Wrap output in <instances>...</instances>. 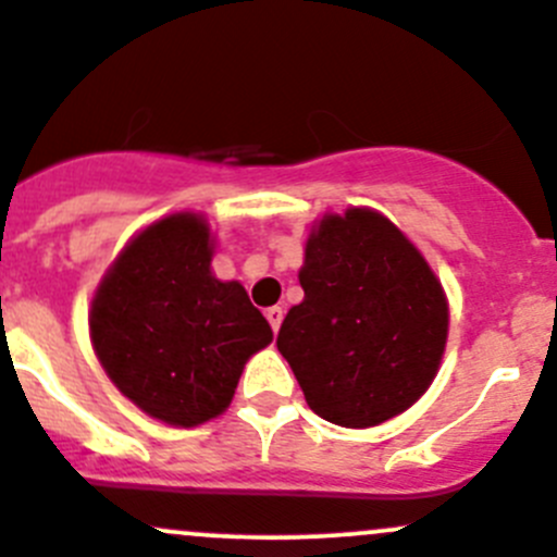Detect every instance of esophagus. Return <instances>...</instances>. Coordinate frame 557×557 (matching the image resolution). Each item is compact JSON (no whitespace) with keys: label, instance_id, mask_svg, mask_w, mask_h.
Segmentation results:
<instances>
[{"label":"esophagus","instance_id":"1","mask_svg":"<svg viewBox=\"0 0 557 557\" xmlns=\"http://www.w3.org/2000/svg\"><path fill=\"white\" fill-rule=\"evenodd\" d=\"M263 314H267L269 325H272V331H274V334H277L280 323H283V307H269V310L263 312Z\"/></svg>","mask_w":557,"mask_h":557}]
</instances>
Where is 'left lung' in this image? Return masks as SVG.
<instances>
[{"instance_id":"1","label":"left lung","mask_w":557,"mask_h":557,"mask_svg":"<svg viewBox=\"0 0 557 557\" xmlns=\"http://www.w3.org/2000/svg\"><path fill=\"white\" fill-rule=\"evenodd\" d=\"M299 283L277 350L312 412L345 429L407 412L434 383L450 329L423 252L383 212L347 207L312 226Z\"/></svg>"}]
</instances>
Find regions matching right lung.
I'll return each mask as SVG.
<instances>
[{
  "label": "right lung",
  "instance_id": "obj_1",
  "mask_svg": "<svg viewBox=\"0 0 557 557\" xmlns=\"http://www.w3.org/2000/svg\"><path fill=\"white\" fill-rule=\"evenodd\" d=\"M201 212H172L134 234L97 285L88 331L112 385L150 418L194 429L232 404L245 363L272 342L237 280L212 274Z\"/></svg>",
  "mask_w": 557,
  "mask_h": 557
}]
</instances>
